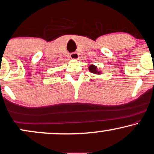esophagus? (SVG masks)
Returning a JSON list of instances; mask_svg holds the SVG:
<instances>
[{
    "mask_svg": "<svg viewBox=\"0 0 154 154\" xmlns=\"http://www.w3.org/2000/svg\"><path fill=\"white\" fill-rule=\"evenodd\" d=\"M70 57L73 60H78L79 59V54L77 52H72L70 54Z\"/></svg>",
    "mask_w": 154,
    "mask_h": 154,
    "instance_id": "obj_1",
    "label": "esophagus"
}]
</instances>
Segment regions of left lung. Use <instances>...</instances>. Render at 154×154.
Returning <instances> with one entry per match:
<instances>
[{
  "label": "left lung",
  "instance_id": "8db88e82",
  "mask_svg": "<svg viewBox=\"0 0 154 154\" xmlns=\"http://www.w3.org/2000/svg\"><path fill=\"white\" fill-rule=\"evenodd\" d=\"M89 72H91V73H94V74H100V72L97 71V67L96 66L91 65L89 67Z\"/></svg>",
  "mask_w": 154,
  "mask_h": 154
}]
</instances>
